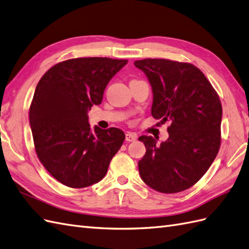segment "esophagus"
<instances>
[{
  "instance_id": "esophagus-1",
  "label": "esophagus",
  "mask_w": 249,
  "mask_h": 249,
  "mask_svg": "<svg viewBox=\"0 0 249 249\" xmlns=\"http://www.w3.org/2000/svg\"><path fill=\"white\" fill-rule=\"evenodd\" d=\"M137 135H136V133L135 132H127L126 133V141L127 142H133V141H136V140H137Z\"/></svg>"
}]
</instances>
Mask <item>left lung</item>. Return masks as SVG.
Instances as JSON below:
<instances>
[{"label":"left lung","mask_w":249,"mask_h":249,"mask_svg":"<svg viewBox=\"0 0 249 249\" xmlns=\"http://www.w3.org/2000/svg\"><path fill=\"white\" fill-rule=\"evenodd\" d=\"M135 66L151 85V114L168 122L169 137H140L146 147L139 161L144 183L163 194L185 190L205 175L221 145L222 105L218 93L193 64L144 59Z\"/></svg>","instance_id":"obj_1"}]
</instances>
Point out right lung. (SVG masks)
I'll return each instance as SVG.
<instances>
[{"label":"right lung","instance_id":"add662e5","mask_svg":"<svg viewBox=\"0 0 249 249\" xmlns=\"http://www.w3.org/2000/svg\"><path fill=\"white\" fill-rule=\"evenodd\" d=\"M127 60L78 58L55 64L36 87L29 122L37 158L55 180L84 188L105 177L125 140L116 127L88 123L87 112L100 105L105 88Z\"/></svg>","mask_w":249,"mask_h":249}]
</instances>
